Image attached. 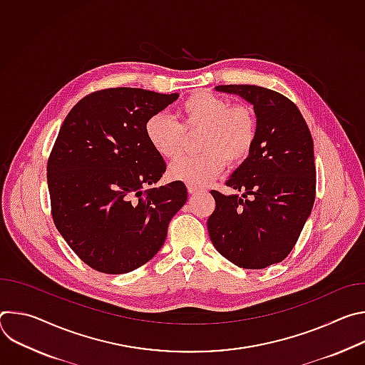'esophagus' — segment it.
<instances>
[{"label":"esophagus","instance_id":"34e87169","mask_svg":"<svg viewBox=\"0 0 365 365\" xmlns=\"http://www.w3.org/2000/svg\"><path fill=\"white\" fill-rule=\"evenodd\" d=\"M187 192H189L190 195H195V193L202 192V189L197 187V186H193V185H187Z\"/></svg>","mask_w":365,"mask_h":365}]
</instances>
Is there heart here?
<instances>
[{
    "mask_svg": "<svg viewBox=\"0 0 365 365\" xmlns=\"http://www.w3.org/2000/svg\"><path fill=\"white\" fill-rule=\"evenodd\" d=\"M176 117L178 123L165 114H154L144 125L150 147L166 160L182 154L185 133H202L197 148L203 153L180 158L169 168V176L175 180L203 186L227 163L232 168L244 163L254 148L258 121L255 111L245 103L230 106L215 93L199 91L182 101Z\"/></svg>",
    "mask_w": 365,
    "mask_h": 365,
    "instance_id": "1",
    "label": "heart"
}]
</instances>
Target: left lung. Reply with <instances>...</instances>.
Segmentation results:
<instances>
[{
    "label": "left lung",
    "instance_id": "left-lung-1",
    "mask_svg": "<svg viewBox=\"0 0 365 365\" xmlns=\"http://www.w3.org/2000/svg\"><path fill=\"white\" fill-rule=\"evenodd\" d=\"M215 89L251 103L258 134L248 159L227 180L242 195L211 190L217 206L207 231L218 252L235 266L266 269L289 255L314 207V140L299 108L284 95L255 85Z\"/></svg>",
    "mask_w": 365,
    "mask_h": 365
}]
</instances>
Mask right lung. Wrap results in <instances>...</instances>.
I'll use <instances>...</instances> for the list:
<instances>
[{"label":"right lung","instance_id":"add662e5","mask_svg":"<svg viewBox=\"0 0 365 365\" xmlns=\"http://www.w3.org/2000/svg\"><path fill=\"white\" fill-rule=\"evenodd\" d=\"M179 93L140 88L93 92L65 118L47 162L55 225L96 272L124 274L159 252L186 203L183 182L145 189L166 172L144 133Z\"/></svg>","mask_w":365,"mask_h":365}]
</instances>
